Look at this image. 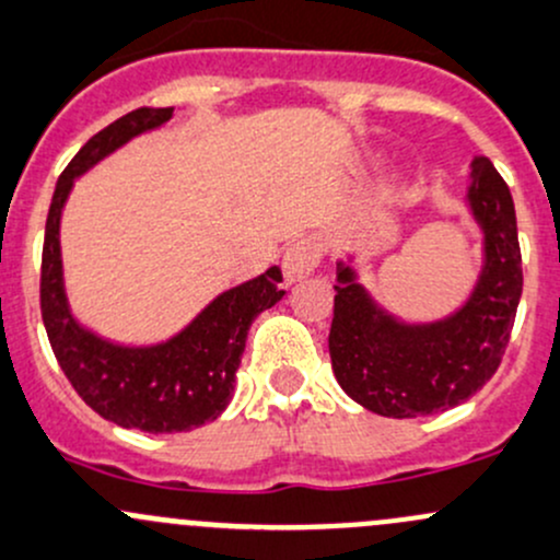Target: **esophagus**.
<instances>
[{"mask_svg":"<svg viewBox=\"0 0 560 560\" xmlns=\"http://www.w3.org/2000/svg\"><path fill=\"white\" fill-rule=\"evenodd\" d=\"M319 244L311 238H298L287 246L284 260H281V270H284L287 284H295V281L305 279V276L314 273V268L319 265Z\"/></svg>","mask_w":560,"mask_h":560,"instance_id":"1","label":"esophagus"}]
</instances>
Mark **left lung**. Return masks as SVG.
<instances>
[{"label":"left lung","instance_id":"8db88e82","mask_svg":"<svg viewBox=\"0 0 560 560\" xmlns=\"http://www.w3.org/2000/svg\"><path fill=\"white\" fill-rule=\"evenodd\" d=\"M480 228L482 262L467 300L434 322H405L359 279L354 255L338 260L329 359L340 388L386 419H416L467 402L497 373L523 292L510 187L475 155L464 196Z\"/></svg>","mask_w":560,"mask_h":560}]
</instances>
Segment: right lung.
Segmentation results:
<instances>
[{
    "instance_id": "1",
    "label": "right lung",
    "mask_w": 560,
    "mask_h": 560,
    "mask_svg": "<svg viewBox=\"0 0 560 560\" xmlns=\"http://www.w3.org/2000/svg\"><path fill=\"white\" fill-rule=\"evenodd\" d=\"M172 115L174 107L128 112L88 139L63 168L47 211L39 284L47 338L74 392L102 419L150 434L190 432L228 408L252 322L284 298L279 265H270L255 279L220 292L179 332L158 343H117L72 314L63 287L61 214L74 179L131 139L166 126Z\"/></svg>"
}]
</instances>
